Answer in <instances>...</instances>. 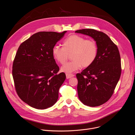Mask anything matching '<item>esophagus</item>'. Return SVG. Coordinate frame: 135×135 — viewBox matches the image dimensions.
<instances>
[{
    "label": "esophagus",
    "instance_id": "esophagus-1",
    "mask_svg": "<svg viewBox=\"0 0 135 135\" xmlns=\"http://www.w3.org/2000/svg\"><path fill=\"white\" fill-rule=\"evenodd\" d=\"M66 78L67 79H70L71 78H72V77H74L75 76V75L74 74H68V73H66Z\"/></svg>",
    "mask_w": 135,
    "mask_h": 135
}]
</instances>
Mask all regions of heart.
<instances>
[{
  "label": "heart",
  "mask_w": 135,
  "mask_h": 135,
  "mask_svg": "<svg viewBox=\"0 0 135 135\" xmlns=\"http://www.w3.org/2000/svg\"><path fill=\"white\" fill-rule=\"evenodd\" d=\"M63 46L55 45L52 48V55L57 62L64 64L71 55V61L63 65L61 71L70 73L83 67L91 66L97 58L98 47L92 40H86L82 36L73 35L64 41Z\"/></svg>",
  "instance_id": "b5f03b06"
}]
</instances>
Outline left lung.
<instances>
[{
    "label": "left lung",
    "instance_id": "obj_1",
    "mask_svg": "<svg viewBox=\"0 0 135 135\" xmlns=\"http://www.w3.org/2000/svg\"><path fill=\"white\" fill-rule=\"evenodd\" d=\"M75 32L91 37L96 42L98 54L94 62L76 74L79 98L84 105L98 106L107 102L112 95L121 74L119 49L105 33L92 29Z\"/></svg>",
    "mask_w": 135,
    "mask_h": 135
}]
</instances>
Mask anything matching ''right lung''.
Wrapping results in <instances>:
<instances>
[{
    "label": "right lung",
    "mask_w": 135,
    "mask_h": 135,
    "mask_svg": "<svg viewBox=\"0 0 135 135\" xmlns=\"http://www.w3.org/2000/svg\"><path fill=\"white\" fill-rule=\"evenodd\" d=\"M61 33L41 31L32 35L19 46L13 64L12 75L18 97L30 106L44 109L57 100L66 79L52 55V48L64 37Z\"/></svg>",
    "instance_id": "add662e5"
}]
</instances>
